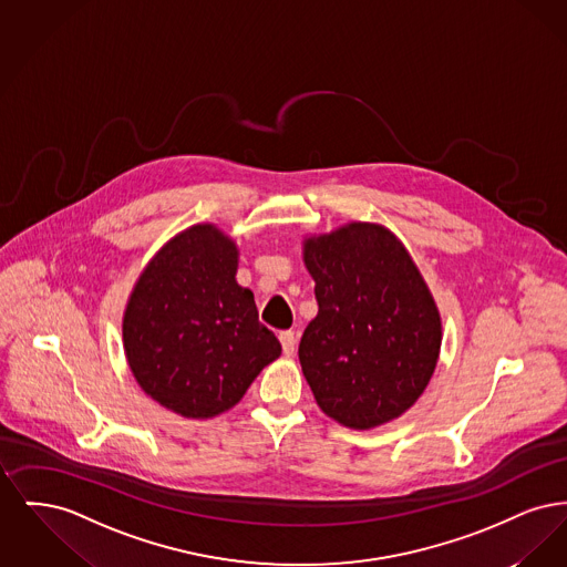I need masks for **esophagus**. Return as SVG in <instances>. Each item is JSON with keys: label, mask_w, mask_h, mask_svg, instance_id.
<instances>
[{"label": "esophagus", "mask_w": 567, "mask_h": 567, "mask_svg": "<svg viewBox=\"0 0 567 567\" xmlns=\"http://www.w3.org/2000/svg\"><path fill=\"white\" fill-rule=\"evenodd\" d=\"M278 340H280V344H282V351H285V354H287V357H291L293 351H296V333H293V331H280Z\"/></svg>", "instance_id": "34e87169"}]
</instances>
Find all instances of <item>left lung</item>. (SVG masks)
<instances>
[{
	"instance_id": "8db88e82",
	"label": "left lung",
	"mask_w": 567,
	"mask_h": 567,
	"mask_svg": "<svg viewBox=\"0 0 567 567\" xmlns=\"http://www.w3.org/2000/svg\"><path fill=\"white\" fill-rule=\"evenodd\" d=\"M319 315L299 363L329 419L374 430L410 410L432 380L442 319L404 243L384 225L351 220L303 238Z\"/></svg>"
}]
</instances>
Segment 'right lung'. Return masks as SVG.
I'll return each instance as SVG.
<instances>
[{
    "instance_id": "add662e5",
    "label": "right lung",
    "mask_w": 567,
    "mask_h": 567,
    "mask_svg": "<svg viewBox=\"0 0 567 567\" xmlns=\"http://www.w3.org/2000/svg\"><path fill=\"white\" fill-rule=\"evenodd\" d=\"M238 244L197 223L140 271L123 312V349L140 389L185 419H215L280 357L252 291L236 280Z\"/></svg>"
}]
</instances>
